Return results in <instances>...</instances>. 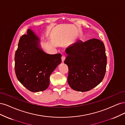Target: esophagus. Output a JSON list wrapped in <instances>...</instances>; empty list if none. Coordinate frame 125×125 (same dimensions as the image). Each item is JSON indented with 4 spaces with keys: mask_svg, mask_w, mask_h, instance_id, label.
<instances>
[{
    "mask_svg": "<svg viewBox=\"0 0 125 125\" xmlns=\"http://www.w3.org/2000/svg\"><path fill=\"white\" fill-rule=\"evenodd\" d=\"M65 59V55H62V57H61V60H62V62H64V60Z\"/></svg>",
    "mask_w": 125,
    "mask_h": 125,
    "instance_id": "1",
    "label": "esophagus"
}]
</instances>
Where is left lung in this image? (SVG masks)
<instances>
[{
  "mask_svg": "<svg viewBox=\"0 0 125 125\" xmlns=\"http://www.w3.org/2000/svg\"><path fill=\"white\" fill-rule=\"evenodd\" d=\"M64 63L68 66L67 82L72 89L89 91L102 81L106 72L107 57L104 43L93 38L78 41L65 49Z\"/></svg>",
  "mask_w": 125,
  "mask_h": 125,
  "instance_id": "obj_1",
  "label": "left lung"
}]
</instances>
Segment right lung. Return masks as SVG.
I'll use <instances>...</instances> for the list:
<instances>
[{"label":"right lung","mask_w":125,"mask_h":125,"mask_svg":"<svg viewBox=\"0 0 125 125\" xmlns=\"http://www.w3.org/2000/svg\"><path fill=\"white\" fill-rule=\"evenodd\" d=\"M41 39L31 29L20 38L15 54V71L19 81L34 92L49 87L50 76L61 62L62 54L46 53Z\"/></svg>","instance_id":"1"}]
</instances>
